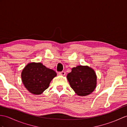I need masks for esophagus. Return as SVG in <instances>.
I'll list each match as a JSON object with an SVG mask.
<instances>
[{"label":"esophagus","instance_id":"1","mask_svg":"<svg viewBox=\"0 0 127 127\" xmlns=\"http://www.w3.org/2000/svg\"><path fill=\"white\" fill-rule=\"evenodd\" d=\"M58 74L60 75H62V76H64L65 75V71H61V72H59Z\"/></svg>","mask_w":127,"mask_h":127}]
</instances>
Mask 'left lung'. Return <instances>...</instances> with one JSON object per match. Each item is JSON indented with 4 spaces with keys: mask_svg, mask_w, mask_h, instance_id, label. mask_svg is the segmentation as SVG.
Segmentation results:
<instances>
[{
    "mask_svg": "<svg viewBox=\"0 0 127 127\" xmlns=\"http://www.w3.org/2000/svg\"><path fill=\"white\" fill-rule=\"evenodd\" d=\"M72 89L79 96H84L93 92L96 86L97 77L94 70L88 66L73 67L67 75Z\"/></svg>",
    "mask_w": 127,
    "mask_h": 127,
    "instance_id": "obj_1",
    "label": "left lung"
}]
</instances>
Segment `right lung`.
<instances>
[{
	"label": "right lung",
	"mask_w": 127,
	"mask_h": 127,
	"mask_svg": "<svg viewBox=\"0 0 127 127\" xmlns=\"http://www.w3.org/2000/svg\"><path fill=\"white\" fill-rule=\"evenodd\" d=\"M56 75L54 70L48 68L41 63H31L23 69L22 79L29 91L34 95H39L48 89L50 82Z\"/></svg>",
	"instance_id": "add662e5"
}]
</instances>
